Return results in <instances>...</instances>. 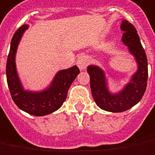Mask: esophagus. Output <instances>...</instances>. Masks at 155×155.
Segmentation results:
<instances>
[{
	"label": "esophagus",
	"instance_id": "1",
	"mask_svg": "<svg viewBox=\"0 0 155 155\" xmlns=\"http://www.w3.org/2000/svg\"><path fill=\"white\" fill-rule=\"evenodd\" d=\"M77 65H78L80 70H84L88 65V61L84 56H79L78 58V61H77Z\"/></svg>",
	"mask_w": 155,
	"mask_h": 155
}]
</instances>
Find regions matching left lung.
<instances>
[{"label":"left lung","instance_id":"1","mask_svg":"<svg viewBox=\"0 0 155 155\" xmlns=\"http://www.w3.org/2000/svg\"><path fill=\"white\" fill-rule=\"evenodd\" d=\"M120 28L124 31L122 41L137 63L138 69L130 82L120 92L112 94L107 90L103 71L95 65H89L87 68L95 103L100 108L112 113L124 112L137 104L146 91L148 82V60L136 28L126 19L122 21Z\"/></svg>","mask_w":155,"mask_h":155}]
</instances>
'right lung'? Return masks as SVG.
I'll list each match as a JSON object with an SVG mask.
<instances>
[{"instance_id": "obj_1", "label": "right lung", "mask_w": 155, "mask_h": 155, "mask_svg": "<svg viewBox=\"0 0 155 155\" xmlns=\"http://www.w3.org/2000/svg\"><path fill=\"white\" fill-rule=\"evenodd\" d=\"M27 29V25H22L12 36L6 67L7 85L12 99L18 108L34 116H44L62 106L70 86L80 71L77 65H74L69 69L58 71L50 86L43 91L31 92L24 90L16 71L15 54L22 35Z\"/></svg>"}]
</instances>
